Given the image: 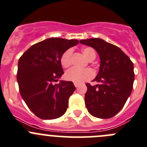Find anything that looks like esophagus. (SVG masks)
I'll return each mask as SVG.
<instances>
[{
  "label": "esophagus",
  "mask_w": 147,
  "mask_h": 147,
  "mask_svg": "<svg viewBox=\"0 0 147 147\" xmlns=\"http://www.w3.org/2000/svg\"><path fill=\"white\" fill-rule=\"evenodd\" d=\"M74 86H76V88H78V87H79V84H76V83H74Z\"/></svg>",
  "instance_id": "34e87169"
}]
</instances>
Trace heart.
I'll use <instances>...</instances> for the list:
<instances>
[{
	"label": "heart",
	"mask_w": 147,
	"mask_h": 147,
	"mask_svg": "<svg viewBox=\"0 0 147 147\" xmlns=\"http://www.w3.org/2000/svg\"><path fill=\"white\" fill-rule=\"evenodd\" d=\"M84 55L88 60H91L92 58H95V51L92 47H84L82 49ZM73 50L71 48L65 50L61 57V63L63 68H68L71 64V56H72ZM94 71L90 68L85 69H78L76 68H72L65 74V79L68 81L74 82L76 84L83 83L85 81L89 80L94 76Z\"/></svg>",
	"instance_id": "b5f03b06"
}]
</instances>
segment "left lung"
I'll return each mask as SVG.
<instances>
[{
  "label": "left lung",
  "instance_id": "obj_1",
  "mask_svg": "<svg viewBox=\"0 0 147 147\" xmlns=\"http://www.w3.org/2000/svg\"><path fill=\"white\" fill-rule=\"evenodd\" d=\"M81 44L95 49L100 58L98 74L86 84L85 105L94 117L110 118L121 111L131 94L134 82V63L118 47L100 38L80 40Z\"/></svg>",
  "mask_w": 147,
  "mask_h": 147
}]
</instances>
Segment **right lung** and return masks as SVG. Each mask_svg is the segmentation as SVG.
<instances>
[{
  "label": "right lung",
  "mask_w": 147,
  "mask_h": 147,
  "mask_svg": "<svg viewBox=\"0 0 147 147\" xmlns=\"http://www.w3.org/2000/svg\"><path fill=\"white\" fill-rule=\"evenodd\" d=\"M77 40L49 38L31 46L19 58L17 82L21 96L29 110L41 119L60 118L76 89L72 82L60 81L64 74L61 57Z\"/></svg>",
  "instance_id": "1"
}]
</instances>
